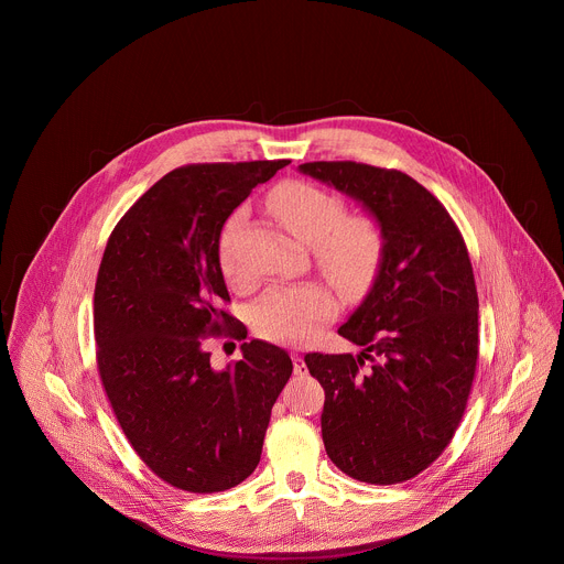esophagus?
Here are the masks:
<instances>
[{"mask_svg":"<svg viewBox=\"0 0 564 564\" xmlns=\"http://www.w3.org/2000/svg\"><path fill=\"white\" fill-rule=\"evenodd\" d=\"M292 361H294V375H299V377H303V375H307V368H305V361H303V357L299 355V352H294L292 355Z\"/></svg>","mask_w":564,"mask_h":564,"instance_id":"esophagus-1","label":"esophagus"}]
</instances>
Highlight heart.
<instances>
[{"label": "heart", "mask_w": 564, "mask_h": 564, "mask_svg": "<svg viewBox=\"0 0 564 564\" xmlns=\"http://www.w3.org/2000/svg\"><path fill=\"white\" fill-rule=\"evenodd\" d=\"M270 205L281 223L305 246H316L318 265L348 288L370 281L381 257V234L370 218H344L346 207L333 192L312 183H283ZM240 212L227 223L218 259L227 279H240L231 254V229ZM337 314L335 294L321 283L276 285L268 290L252 310L254 330L274 344H303Z\"/></svg>", "instance_id": "b5f03b06"}]
</instances>
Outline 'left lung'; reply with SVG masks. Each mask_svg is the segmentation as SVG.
<instances>
[{
  "mask_svg": "<svg viewBox=\"0 0 564 564\" xmlns=\"http://www.w3.org/2000/svg\"><path fill=\"white\" fill-rule=\"evenodd\" d=\"M299 172L357 200L377 223L381 257L339 335L357 355H305L326 390L328 457L368 485H397L433 464L455 435L477 364V290L464 238L444 205L397 170L305 163Z\"/></svg>",
  "mask_w": 564,
  "mask_h": 564,
  "instance_id": "1",
  "label": "left lung"
}]
</instances>
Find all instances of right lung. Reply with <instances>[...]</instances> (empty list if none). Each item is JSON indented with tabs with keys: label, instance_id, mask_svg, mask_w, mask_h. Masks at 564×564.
Wrapping results in <instances>:
<instances>
[{
	"label": "right lung",
	"instance_id": "add662e5",
	"mask_svg": "<svg viewBox=\"0 0 564 564\" xmlns=\"http://www.w3.org/2000/svg\"><path fill=\"white\" fill-rule=\"evenodd\" d=\"M288 160L187 165L122 216L100 263L94 326L111 409L142 462L172 487L216 494L257 468L290 355L246 341L216 370L205 339L229 324L218 246L229 214Z\"/></svg>",
	"mask_w": 564,
	"mask_h": 564
}]
</instances>
